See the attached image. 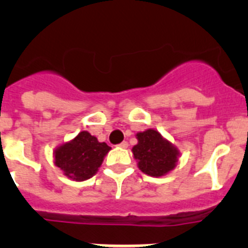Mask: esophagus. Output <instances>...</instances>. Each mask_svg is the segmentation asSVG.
<instances>
[{"instance_id": "1", "label": "esophagus", "mask_w": 248, "mask_h": 248, "mask_svg": "<svg viewBox=\"0 0 248 248\" xmlns=\"http://www.w3.org/2000/svg\"><path fill=\"white\" fill-rule=\"evenodd\" d=\"M118 146H119V148L125 149V148H128V143H126V141H122L120 144H118Z\"/></svg>"}]
</instances>
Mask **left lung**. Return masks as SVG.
<instances>
[{
    "mask_svg": "<svg viewBox=\"0 0 248 248\" xmlns=\"http://www.w3.org/2000/svg\"><path fill=\"white\" fill-rule=\"evenodd\" d=\"M137 137L133 154L141 171L150 176H163L175 168L179 153L156 130L148 129Z\"/></svg>",
    "mask_w": 248,
    "mask_h": 248,
    "instance_id": "left-lung-1",
    "label": "left lung"
}]
</instances>
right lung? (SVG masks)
Wrapping results in <instances>:
<instances>
[{"label":"right lung","instance_id":"right-lung-1","mask_svg":"<svg viewBox=\"0 0 248 248\" xmlns=\"http://www.w3.org/2000/svg\"><path fill=\"white\" fill-rule=\"evenodd\" d=\"M109 150L110 146L99 143L88 131H80L71 143L57 149L54 153L56 165L71 179L87 180L97 172Z\"/></svg>","mask_w":248,"mask_h":248}]
</instances>
